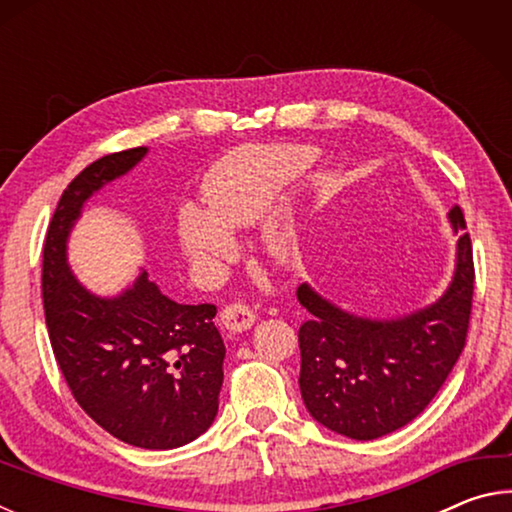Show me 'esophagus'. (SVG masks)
I'll list each match as a JSON object with an SVG mask.
<instances>
[{"mask_svg": "<svg viewBox=\"0 0 512 512\" xmlns=\"http://www.w3.org/2000/svg\"><path fill=\"white\" fill-rule=\"evenodd\" d=\"M221 323L228 332H246V329L253 327L255 314L244 302H232L221 311Z\"/></svg>", "mask_w": 512, "mask_h": 512, "instance_id": "obj_1", "label": "esophagus"}]
</instances>
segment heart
<instances>
[{"label": "heart", "instance_id": "b5f03b06", "mask_svg": "<svg viewBox=\"0 0 512 512\" xmlns=\"http://www.w3.org/2000/svg\"><path fill=\"white\" fill-rule=\"evenodd\" d=\"M314 160V149L293 144L253 146L223 160L207 183L205 210L185 205L178 212V237L185 253L203 266L228 259L232 253L228 232L262 221L282 189L302 176ZM262 244L268 253L287 255L293 235L280 225H268Z\"/></svg>", "mask_w": 512, "mask_h": 512}]
</instances>
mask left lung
Masks as SVG:
<instances>
[{
	"instance_id": "1",
	"label": "left lung",
	"mask_w": 512,
	"mask_h": 512,
	"mask_svg": "<svg viewBox=\"0 0 512 512\" xmlns=\"http://www.w3.org/2000/svg\"><path fill=\"white\" fill-rule=\"evenodd\" d=\"M449 223L465 228L461 207ZM474 293L472 241L461 232L456 268L433 305L400 318L350 314L300 284L311 318L300 325V393L311 418L354 440L402 429L427 409L465 348Z\"/></svg>"
}]
</instances>
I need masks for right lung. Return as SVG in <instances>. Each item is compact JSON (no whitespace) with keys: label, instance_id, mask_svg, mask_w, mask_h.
Returning a JSON list of instances; mask_svg holds the SVG:
<instances>
[{"label":"right lung","instance_id":"1","mask_svg":"<svg viewBox=\"0 0 512 512\" xmlns=\"http://www.w3.org/2000/svg\"><path fill=\"white\" fill-rule=\"evenodd\" d=\"M146 153L106 155L67 185L42 250V302L54 357L81 409L128 445L176 449L210 429L219 411L225 345L216 307L178 305L146 271L119 296L101 298L67 264L83 205Z\"/></svg>","mask_w":512,"mask_h":512}]
</instances>
